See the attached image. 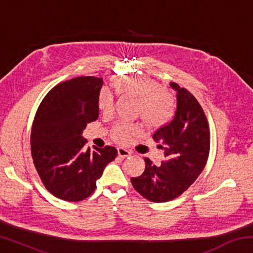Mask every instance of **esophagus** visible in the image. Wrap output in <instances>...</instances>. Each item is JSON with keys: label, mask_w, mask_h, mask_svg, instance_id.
<instances>
[{"label": "esophagus", "mask_w": 253, "mask_h": 253, "mask_svg": "<svg viewBox=\"0 0 253 253\" xmlns=\"http://www.w3.org/2000/svg\"><path fill=\"white\" fill-rule=\"evenodd\" d=\"M117 152H118V156L122 157V158H125V157L130 156V152L128 151V149L124 148V147H118L117 148Z\"/></svg>", "instance_id": "esophagus-1"}]
</instances>
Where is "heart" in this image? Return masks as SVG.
<instances>
[{"label": "heart", "mask_w": 253, "mask_h": 253, "mask_svg": "<svg viewBox=\"0 0 253 253\" xmlns=\"http://www.w3.org/2000/svg\"><path fill=\"white\" fill-rule=\"evenodd\" d=\"M111 85L121 96L137 98L136 115L143 119L148 128L164 125L172 116L174 98L169 89L162 87L157 80L146 76H119L111 79ZM98 108L105 114L114 108V96L107 89H101L98 95ZM142 131V125L137 123L118 122L110 130L115 142L125 144L130 136Z\"/></svg>", "instance_id": "obj_1"}]
</instances>
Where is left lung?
<instances>
[{
  "mask_svg": "<svg viewBox=\"0 0 253 253\" xmlns=\"http://www.w3.org/2000/svg\"><path fill=\"white\" fill-rule=\"evenodd\" d=\"M176 108L172 119L154 132L153 138L164 149L160 166L145 157V170L131 177L132 186L148 201L168 202L183 194L207 164L210 153V127L200 102L177 84Z\"/></svg>",
  "mask_w": 253,
  "mask_h": 253,
  "instance_id": "left-lung-1",
  "label": "left lung"
}]
</instances>
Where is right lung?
<instances>
[{"label":"right lung","mask_w":253,"mask_h":253,"mask_svg":"<svg viewBox=\"0 0 253 253\" xmlns=\"http://www.w3.org/2000/svg\"><path fill=\"white\" fill-rule=\"evenodd\" d=\"M102 78L77 77L46 93L31 129L33 164L44 187L55 198L79 202L90 196L97 179L117 156L113 146L84 148L81 132L99 116Z\"/></svg>","instance_id":"obj_1"}]
</instances>
